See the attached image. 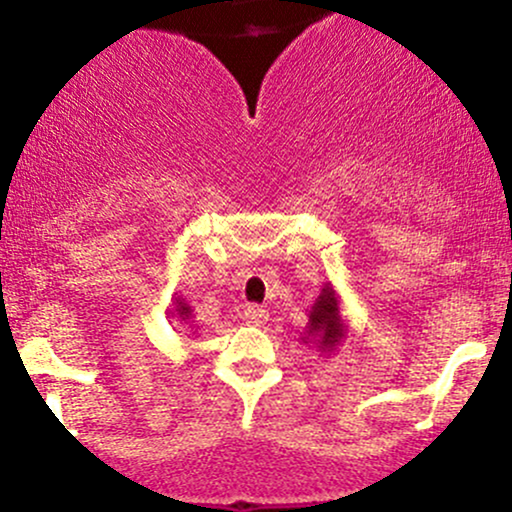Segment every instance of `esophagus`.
<instances>
[{
  "instance_id": "1",
  "label": "esophagus",
  "mask_w": 512,
  "mask_h": 512,
  "mask_svg": "<svg viewBox=\"0 0 512 512\" xmlns=\"http://www.w3.org/2000/svg\"><path fill=\"white\" fill-rule=\"evenodd\" d=\"M267 317H269V313L262 308V305H245V310H243L245 325L262 327L264 322H267Z\"/></svg>"
}]
</instances>
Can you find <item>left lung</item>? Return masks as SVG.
Masks as SVG:
<instances>
[{"label": "left lung", "mask_w": 512, "mask_h": 512, "mask_svg": "<svg viewBox=\"0 0 512 512\" xmlns=\"http://www.w3.org/2000/svg\"><path fill=\"white\" fill-rule=\"evenodd\" d=\"M308 327H305L303 342L313 339L320 351H334L339 342L344 339V320L342 313H339V298L334 293L332 286H325L317 301L313 303V310H310Z\"/></svg>", "instance_id": "8db88e82"}]
</instances>
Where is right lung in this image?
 Segmentation results:
<instances>
[{"label":"right lung","mask_w":512,"mask_h":512,"mask_svg":"<svg viewBox=\"0 0 512 512\" xmlns=\"http://www.w3.org/2000/svg\"><path fill=\"white\" fill-rule=\"evenodd\" d=\"M175 310H178L180 320H190V315H192L190 305H187V303H182V301H178V305H175Z\"/></svg>","instance_id":"1"}]
</instances>
